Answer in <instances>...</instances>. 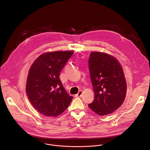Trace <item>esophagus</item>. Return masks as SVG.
Instances as JSON below:
<instances>
[{
    "instance_id": "34e87169",
    "label": "esophagus",
    "mask_w": 150,
    "mask_h": 150,
    "mask_svg": "<svg viewBox=\"0 0 150 150\" xmlns=\"http://www.w3.org/2000/svg\"><path fill=\"white\" fill-rule=\"evenodd\" d=\"M82 93H83L82 91H81V90L79 91V92L76 94L75 95V98H79V97H81V95H82Z\"/></svg>"
}]
</instances>
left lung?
Wrapping results in <instances>:
<instances>
[{"mask_svg":"<svg viewBox=\"0 0 150 150\" xmlns=\"http://www.w3.org/2000/svg\"><path fill=\"white\" fill-rule=\"evenodd\" d=\"M88 66L94 99L89 108L99 115L110 114L123 103L127 84L119 62L110 54L91 52Z\"/></svg>","mask_w":150,"mask_h":150,"instance_id":"8db88e82","label":"left lung"}]
</instances>
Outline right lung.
I'll list each match as a JSON object with an SVG mask.
<instances>
[{"instance_id":"right-lung-1","label":"right lung","mask_w":150,"mask_h":150,"mask_svg":"<svg viewBox=\"0 0 150 150\" xmlns=\"http://www.w3.org/2000/svg\"><path fill=\"white\" fill-rule=\"evenodd\" d=\"M73 51H53L39 56L32 64L27 78L26 93L33 106L47 117H56L69 106L73 97L64 88L60 72Z\"/></svg>"}]
</instances>
